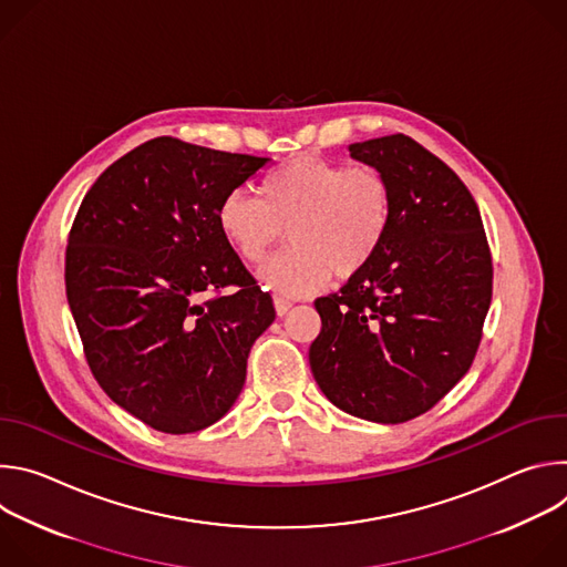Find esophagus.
<instances>
[{
    "label": "esophagus",
    "instance_id": "1",
    "mask_svg": "<svg viewBox=\"0 0 567 567\" xmlns=\"http://www.w3.org/2000/svg\"><path fill=\"white\" fill-rule=\"evenodd\" d=\"M274 305H276V313H278V316H285V313L291 309V302L285 300V298H276Z\"/></svg>",
    "mask_w": 567,
    "mask_h": 567
}]
</instances>
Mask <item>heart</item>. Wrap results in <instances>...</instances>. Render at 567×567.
Listing matches in <instances>:
<instances>
[{
  "label": "heart",
  "instance_id": "b5f03b06",
  "mask_svg": "<svg viewBox=\"0 0 567 567\" xmlns=\"http://www.w3.org/2000/svg\"><path fill=\"white\" fill-rule=\"evenodd\" d=\"M258 195L228 193L217 206V226L247 265H262L289 228L291 251L260 271L278 298L316 293L332 276H359L392 226V190L379 171L320 156L285 161L262 177Z\"/></svg>",
  "mask_w": 567,
  "mask_h": 567
}]
</instances>
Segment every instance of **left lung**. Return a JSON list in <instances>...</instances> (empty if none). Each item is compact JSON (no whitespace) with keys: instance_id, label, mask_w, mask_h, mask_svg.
Masks as SVG:
<instances>
[{"instance_id":"1","label":"left lung","mask_w":567,"mask_h":567,"mask_svg":"<svg viewBox=\"0 0 567 567\" xmlns=\"http://www.w3.org/2000/svg\"><path fill=\"white\" fill-rule=\"evenodd\" d=\"M350 154L390 184L392 226L368 269L316 298L309 365L337 409L401 424L468 372L492 305V251L473 195L424 145L392 134Z\"/></svg>"}]
</instances>
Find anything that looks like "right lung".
Masks as SVG:
<instances>
[{"label": "right lung", "instance_id": "obj_1", "mask_svg": "<svg viewBox=\"0 0 567 567\" xmlns=\"http://www.w3.org/2000/svg\"><path fill=\"white\" fill-rule=\"evenodd\" d=\"M269 158L156 136L96 179L64 254L66 300L105 394L154 431L221 420L274 300L217 226V206Z\"/></svg>", "mask_w": 567, "mask_h": 567}]
</instances>
